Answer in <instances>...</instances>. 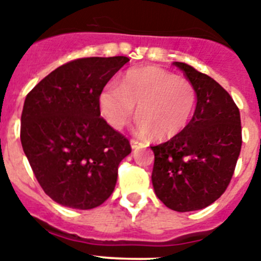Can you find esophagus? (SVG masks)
Listing matches in <instances>:
<instances>
[{"label":"esophagus","instance_id":"obj_1","mask_svg":"<svg viewBox=\"0 0 261 261\" xmlns=\"http://www.w3.org/2000/svg\"><path fill=\"white\" fill-rule=\"evenodd\" d=\"M130 147H132L133 150H135V149H140V147H142V144L141 142H138L137 140H130Z\"/></svg>","mask_w":261,"mask_h":261}]
</instances>
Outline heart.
Here are the masks:
<instances>
[{
    "mask_svg": "<svg viewBox=\"0 0 261 261\" xmlns=\"http://www.w3.org/2000/svg\"><path fill=\"white\" fill-rule=\"evenodd\" d=\"M195 105L196 91L190 81L156 66L130 69L120 85L108 82L98 98L99 112L108 125L123 129L137 106V133L158 140L180 133L190 123Z\"/></svg>",
    "mask_w": 261,
    "mask_h": 261,
    "instance_id": "obj_1",
    "label": "heart"
}]
</instances>
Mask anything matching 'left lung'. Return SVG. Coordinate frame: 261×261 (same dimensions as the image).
<instances>
[{
  "label": "left lung",
  "instance_id": "left-lung-1",
  "mask_svg": "<svg viewBox=\"0 0 261 261\" xmlns=\"http://www.w3.org/2000/svg\"><path fill=\"white\" fill-rule=\"evenodd\" d=\"M196 91V108L188 125L167 142L150 146L154 192L167 208L192 212L213 204L226 191L242 147L241 115L229 93L209 75L184 62Z\"/></svg>",
  "mask_w": 261,
  "mask_h": 261
}]
</instances>
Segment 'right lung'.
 Masks as SVG:
<instances>
[{
	"label": "right lung",
	"mask_w": 261,
	"mask_h": 261,
	"mask_svg": "<svg viewBox=\"0 0 261 261\" xmlns=\"http://www.w3.org/2000/svg\"><path fill=\"white\" fill-rule=\"evenodd\" d=\"M129 61L87 57L55 69L29 93L20 142L39 184L53 201L93 209L114 192L129 141L100 117L99 94Z\"/></svg>",
	"instance_id": "obj_1"
}]
</instances>
